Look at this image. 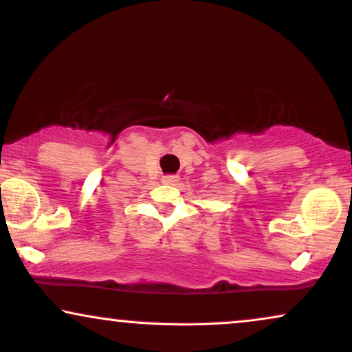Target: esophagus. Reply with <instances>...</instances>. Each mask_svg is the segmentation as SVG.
Masks as SVG:
<instances>
[{
    "label": "esophagus",
    "mask_w": 352,
    "mask_h": 352,
    "mask_svg": "<svg viewBox=\"0 0 352 352\" xmlns=\"http://www.w3.org/2000/svg\"><path fill=\"white\" fill-rule=\"evenodd\" d=\"M162 182H164V184H166V185H175L177 182H179V175H166V177H164V179H162Z\"/></svg>",
    "instance_id": "obj_1"
}]
</instances>
